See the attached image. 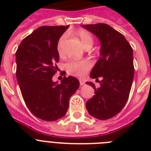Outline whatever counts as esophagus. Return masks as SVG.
Wrapping results in <instances>:
<instances>
[{"instance_id": "obj_1", "label": "esophagus", "mask_w": 151, "mask_h": 151, "mask_svg": "<svg viewBox=\"0 0 151 151\" xmlns=\"http://www.w3.org/2000/svg\"><path fill=\"white\" fill-rule=\"evenodd\" d=\"M85 85V81L82 80H80V85L81 86H82V85Z\"/></svg>"}]
</instances>
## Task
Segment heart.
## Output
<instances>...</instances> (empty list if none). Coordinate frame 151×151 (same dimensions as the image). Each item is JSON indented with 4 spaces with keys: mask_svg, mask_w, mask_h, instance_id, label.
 I'll list each match as a JSON object with an SVG mask.
<instances>
[{
    "mask_svg": "<svg viewBox=\"0 0 151 151\" xmlns=\"http://www.w3.org/2000/svg\"><path fill=\"white\" fill-rule=\"evenodd\" d=\"M78 36L80 38L81 42L84 46V48L88 47H92L93 45V37L91 35L89 32L86 31L85 29H80L78 32ZM64 37H61L58 44V51L59 53L63 52V43ZM90 63L87 61H75V60H71L68 62L65 65V68L66 72L73 76L77 77H81L87 72L90 69Z\"/></svg>",
    "mask_w": 151,
    "mask_h": 151,
    "instance_id": "obj_1",
    "label": "heart"
}]
</instances>
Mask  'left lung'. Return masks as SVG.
I'll return each mask as SVG.
<instances>
[{"label":"left lung","instance_id":"obj_1","mask_svg":"<svg viewBox=\"0 0 151 151\" xmlns=\"http://www.w3.org/2000/svg\"><path fill=\"white\" fill-rule=\"evenodd\" d=\"M100 43L99 59L90 73V78L100 83L94 96L86 103L89 114L99 120L110 119L117 115L129 98L134 77L133 50L123 35L104 23L82 25ZM102 80L99 82L98 79Z\"/></svg>","mask_w":151,"mask_h":151}]
</instances>
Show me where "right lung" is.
I'll use <instances>...</instances> for the list:
<instances>
[{"instance_id": "1", "label": "right lung", "mask_w": 151, "mask_h": 151, "mask_svg": "<svg viewBox=\"0 0 151 151\" xmlns=\"http://www.w3.org/2000/svg\"><path fill=\"white\" fill-rule=\"evenodd\" d=\"M69 27H39L22 40L15 53L22 98L33 114L47 122L65 116L70 98L80 85L72 76L64 77L60 84L52 81L59 61L58 42Z\"/></svg>"}]
</instances>
